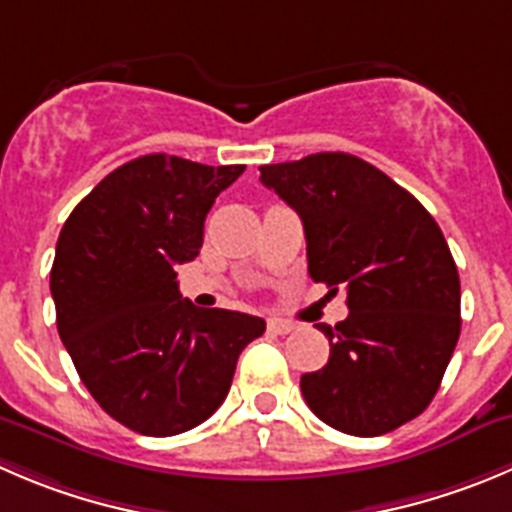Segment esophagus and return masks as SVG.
Instances as JSON below:
<instances>
[{
  "label": "esophagus",
  "instance_id": "obj_1",
  "mask_svg": "<svg viewBox=\"0 0 512 512\" xmlns=\"http://www.w3.org/2000/svg\"><path fill=\"white\" fill-rule=\"evenodd\" d=\"M267 330L275 332V335H287V332L295 330V325L287 320H280V317H270V320H267Z\"/></svg>",
  "mask_w": 512,
  "mask_h": 512
}]
</instances>
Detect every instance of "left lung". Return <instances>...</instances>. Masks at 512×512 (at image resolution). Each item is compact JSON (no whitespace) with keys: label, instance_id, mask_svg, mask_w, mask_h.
<instances>
[{"label":"left lung","instance_id":"obj_1","mask_svg":"<svg viewBox=\"0 0 512 512\" xmlns=\"http://www.w3.org/2000/svg\"><path fill=\"white\" fill-rule=\"evenodd\" d=\"M262 185L300 215L307 272L350 315L330 360L300 388L330 428L375 438L418 418L440 388L460 337V277L438 222L385 172L345 152L260 167Z\"/></svg>","mask_w":512,"mask_h":512}]
</instances>
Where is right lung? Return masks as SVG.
Masks as SVG:
<instances>
[{
  "instance_id": "obj_1",
  "label": "right lung",
  "mask_w": 512,
  "mask_h": 512,
  "mask_svg": "<svg viewBox=\"0 0 512 512\" xmlns=\"http://www.w3.org/2000/svg\"><path fill=\"white\" fill-rule=\"evenodd\" d=\"M245 165L145 155L109 172L64 222L49 290L57 330L99 408L167 438L227 398L237 357L265 320L192 305L177 265L200 255L205 217Z\"/></svg>"
}]
</instances>
